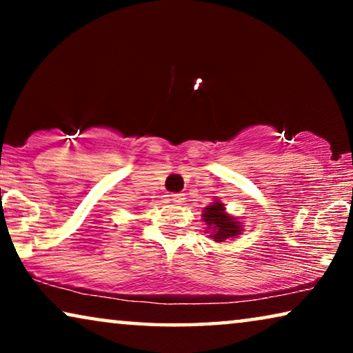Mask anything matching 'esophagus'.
<instances>
[{
    "label": "esophagus",
    "instance_id": "34e87169",
    "mask_svg": "<svg viewBox=\"0 0 353 353\" xmlns=\"http://www.w3.org/2000/svg\"><path fill=\"white\" fill-rule=\"evenodd\" d=\"M172 202L176 205H181L185 202V194H172Z\"/></svg>",
    "mask_w": 353,
    "mask_h": 353
}]
</instances>
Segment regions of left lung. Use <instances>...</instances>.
I'll return each instance as SVG.
<instances>
[{"mask_svg": "<svg viewBox=\"0 0 353 353\" xmlns=\"http://www.w3.org/2000/svg\"><path fill=\"white\" fill-rule=\"evenodd\" d=\"M202 220L210 230V238L216 243H223L228 238H236L243 231L241 221L234 216L228 215L225 212V207L221 202H212V205H207L202 212Z\"/></svg>", "mask_w": 353, "mask_h": 353, "instance_id": "1", "label": "left lung"}]
</instances>
